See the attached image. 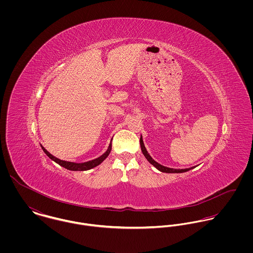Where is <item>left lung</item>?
I'll return each instance as SVG.
<instances>
[{
	"instance_id": "1",
	"label": "left lung",
	"mask_w": 253,
	"mask_h": 253,
	"mask_svg": "<svg viewBox=\"0 0 253 253\" xmlns=\"http://www.w3.org/2000/svg\"><path fill=\"white\" fill-rule=\"evenodd\" d=\"M140 147H141V151L143 153V155L145 156V158L147 159V161L153 165L157 169H159L160 171L162 172H167V173H182V172H186L190 169H192L193 168H190V169H170V168H167V167H164L162 165H160L159 163H157L155 160L152 159V157L149 155V153L147 152L146 148H145L144 143H143V139H142V136L140 137Z\"/></svg>"
}]
</instances>
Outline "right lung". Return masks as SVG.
<instances>
[{
    "instance_id": "add662e5",
    "label": "right lung",
    "mask_w": 253,
    "mask_h": 253,
    "mask_svg": "<svg viewBox=\"0 0 253 253\" xmlns=\"http://www.w3.org/2000/svg\"><path fill=\"white\" fill-rule=\"evenodd\" d=\"M41 147H42V149L43 150V152L45 153V155H46L49 159H51L52 161H54L56 164H58L59 166L65 168V169H69V170H73V171H77V170H79V171H84V170H88V169H91L97 167L98 165H100V164L108 157L109 154H110V152H111V149H112V142L109 144L107 151H106L103 155H101L100 157H98V158H96V159H94V160H91V161H88V162H85V163H80V164L59 160V159L55 158L54 156H52L49 152H47L42 145H41Z\"/></svg>"
}]
</instances>
